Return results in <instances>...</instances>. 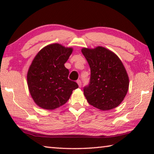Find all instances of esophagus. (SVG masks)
<instances>
[{
	"label": "esophagus",
	"instance_id": "34e87169",
	"mask_svg": "<svg viewBox=\"0 0 154 154\" xmlns=\"http://www.w3.org/2000/svg\"><path fill=\"white\" fill-rule=\"evenodd\" d=\"M77 83H78V85H79V87H82V81L81 80H77Z\"/></svg>",
	"mask_w": 154,
	"mask_h": 154
}]
</instances>
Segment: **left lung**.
Masks as SVG:
<instances>
[{"label": "left lung", "instance_id": "1", "mask_svg": "<svg viewBox=\"0 0 154 154\" xmlns=\"http://www.w3.org/2000/svg\"><path fill=\"white\" fill-rule=\"evenodd\" d=\"M90 67L89 84L83 88L88 103L103 111L118 106L126 96L129 79L118 56L103 47L82 49Z\"/></svg>", "mask_w": 154, "mask_h": 154}]
</instances>
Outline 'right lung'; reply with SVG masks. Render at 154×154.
I'll return each mask as SVG.
<instances>
[{
    "mask_svg": "<svg viewBox=\"0 0 154 154\" xmlns=\"http://www.w3.org/2000/svg\"><path fill=\"white\" fill-rule=\"evenodd\" d=\"M72 49L58 43L45 47L34 58L28 71V89L40 107L53 110L66 103L72 92L79 87L69 79V71L64 64Z\"/></svg>",
    "mask_w": 154,
    "mask_h": 154,
    "instance_id": "1",
    "label": "right lung"
}]
</instances>
